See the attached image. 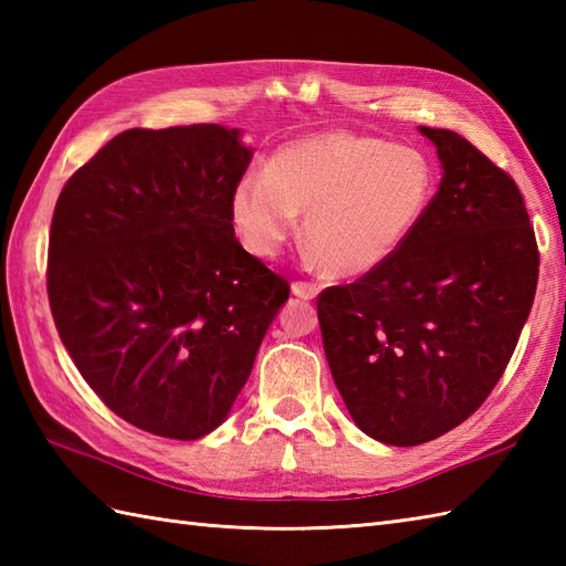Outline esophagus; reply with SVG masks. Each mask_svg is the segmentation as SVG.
I'll use <instances>...</instances> for the list:
<instances>
[{
  "label": "esophagus",
  "instance_id": "esophagus-1",
  "mask_svg": "<svg viewBox=\"0 0 566 566\" xmlns=\"http://www.w3.org/2000/svg\"><path fill=\"white\" fill-rule=\"evenodd\" d=\"M292 292L298 296V298H316L321 286L316 282H304V280H296L292 282Z\"/></svg>",
  "mask_w": 566,
  "mask_h": 566
}]
</instances>
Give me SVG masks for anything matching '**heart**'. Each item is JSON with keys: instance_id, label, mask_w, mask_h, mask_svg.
<instances>
[{"instance_id": "b5f03b06", "label": "heart", "mask_w": 566, "mask_h": 566, "mask_svg": "<svg viewBox=\"0 0 566 566\" xmlns=\"http://www.w3.org/2000/svg\"><path fill=\"white\" fill-rule=\"evenodd\" d=\"M436 195V170L423 153L353 134L294 140L245 175L231 211L245 248L280 255L304 216V238L326 272L359 276L389 262L423 221Z\"/></svg>"}]
</instances>
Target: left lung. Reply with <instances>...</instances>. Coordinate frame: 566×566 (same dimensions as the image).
<instances>
[{
  "label": "left lung",
  "mask_w": 566,
  "mask_h": 566,
  "mask_svg": "<svg viewBox=\"0 0 566 566\" xmlns=\"http://www.w3.org/2000/svg\"><path fill=\"white\" fill-rule=\"evenodd\" d=\"M440 187L399 252L316 298L323 350L359 430L411 448L486 401L533 308L537 240L518 185L454 130L420 126Z\"/></svg>",
  "instance_id": "left-lung-1"
}]
</instances>
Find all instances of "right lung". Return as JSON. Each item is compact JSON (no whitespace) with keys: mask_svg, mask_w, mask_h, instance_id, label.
Segmentation results:
<instances>
[{"mask_svg":"<svg viewBox=\"0 0 566 566\" xmlns=\"http://www.w3.org/2000/svg\"><path fill=\"white\" fill-rule=\"evenodd\" d=\"M250 158L235 128H130L57 197L45 274L57 335L92 391L153 436L221 426L290 298L233 231Z\"/></svg>","mask_w":566,"mask_h":566,"instance_id":"right-lung-1","label":"right lung"}]
</instances>
